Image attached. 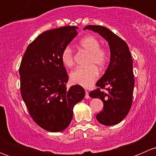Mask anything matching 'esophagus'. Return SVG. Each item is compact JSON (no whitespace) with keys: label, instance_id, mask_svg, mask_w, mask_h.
I'll return each mask as SVG.
<instances>
[{"label":"esophagus","instance_id":"1","mask_svg":"<svg viewBox=\"0 0 156 156\" xmlns=\"http://www.w3.org/2000/svg\"><path fill=\"white\" fill-rule=\"evenodd\" d=\"M85 98H86V99H89V98H90L89 93H88L87 91H86V92H85Z\"/></svg>","mask_w":156,"mask_h":156}]
</instances>
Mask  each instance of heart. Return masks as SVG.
<instances>
[{"label":"heart","mask_w":156,"mask_h":156,"mask_svg":"<svg viewBox=\"0 0 156 156\" xmlns=\"http://www.w3.org/2000/svg\"><path fill=\"white\" fill-rule=\"evenodd\" d=\"M79 46L83 50L90 53L87 65L89 66L84 68H77L70 74L72 82L83 87H90L94 84L99 77L100 69L106 67L108 56L106 50L100 48V43L97 37L94 36H86L79 42ZM61 59L64 66L71 67L74 64L73 50L70 47L67 46L63 49L61 54Z\"/></svg>","instance_id":"b5f03b06"}]
</instances>
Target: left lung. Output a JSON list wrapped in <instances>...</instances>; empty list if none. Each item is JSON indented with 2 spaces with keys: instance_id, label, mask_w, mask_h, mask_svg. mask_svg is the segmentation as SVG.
I'll list each match as a JSON object with an SVG mask.
<instances>
[{
  "instance_id": "obj_1",
  "label": "left lung",
  "mask_w": 156,
  "mask_h": 156,
  "mask_svg": "<svg viewBox=\"0 0 156 156\" xmlns=\"http://www.w3.org/2000/svg\"><path fill=\"white\" fill-rule=\"evenodd\" d=\"M85 29L98 33L109 46L110 62L104 75L96 83L100 88L108 87L107 93L97 88L89 95L103 102V110L97 115V121L106 126L115 125L126 117L131 107L134 87L131 55L126 42L107 28L87 26Z\"/></svg>"
}]
</instances>
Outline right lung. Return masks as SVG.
<instances>
[{
    "instance_id": "right-lung-1",
    "label": "right lung",
    "mask_w": 156,
    "mask_h": 156,
    "mask_svg": "<svg viewBox=\"0 0 156 156\" xmlns=\"http://www.w3.org/2000/svg\"><path fill=\"white\" fill-rule=\"evenodd\" d=\"M65 26L41 33L28 46L20 67V90L33 120L50 132L67 128L73 108L85 96L84 88L67 89L69 76L61 59L63 49L78 34Z\"/></svg>"
}]
</instances>
